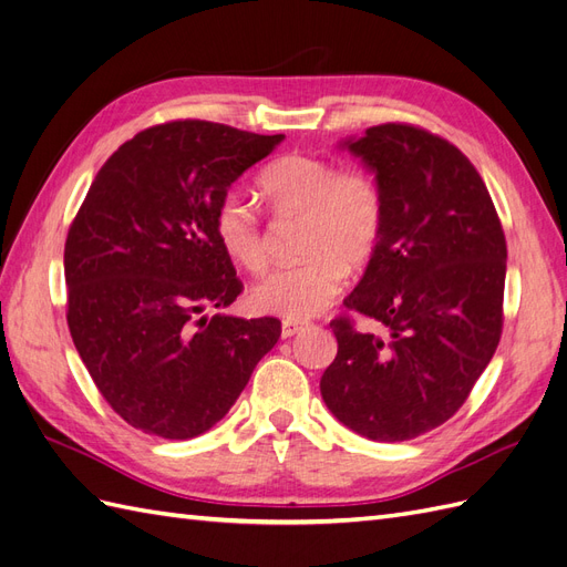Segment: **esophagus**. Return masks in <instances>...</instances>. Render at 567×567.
Here are the masks:
<instances>
[{"instance_id":"34e87169","label":"esophagus","mask_w":567,"mask_h":567,"mask_svg":"<svg viewBox=\"0 0 567 567\" xmlns=\"http://www.w3.org/2000/svg\"><path fill=\"white\" fill-rule=\"evenodd\" d=\"M307 326H310V323L302 321V319H284L281 321V333H284V338H293L300 331H305Z\"/></svg>"}]
</instances>
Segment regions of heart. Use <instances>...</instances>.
I'll list each match as a JSON object with an SVG mask.
<instances>
[{
    "label": "heart",
    "instance_id": "b5f03b06",
    "mask_svg": "<svg viewBox=\"0 0 567 567\" xmlns=\"http://www.w3.org/2000/svg\"><path fill=\"white\" fill-rule=\"evenodd\" d=\"M277 215H302L300 262L271 271L250 290L255 310L286 319L315 317L340 293L350 269L371 262L385 229V205L375 179L362 169L290 153L257 179ZM217 244L250 274L267 267V238L252 203L227 192L213 213Z\"/></svg>",
    "mask_w": 567,
    "mask_h": 567
}]
</instances>
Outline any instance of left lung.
Listing matches in <instances>:
<instances>
[{
  "instance_id": "8db88e82",
  "label": "left lung",
  "mask_w": 567,
  "mask_h": 567,
  "mask_svg": "<svg viewBox=\"0 0 567 567\" xmlns=\"http://www.w3.org/2000/svg\"><path fill=\"white\" fill-rule=\"evenodd\" d=\"M338 146L362 161L385 205L381 246L342 305L383 333L331 321L338 354L319 388L357 435L402 442L452 419L499 346L506 238L454 144L388 123Z\"/></svg>"
}]
</instances>
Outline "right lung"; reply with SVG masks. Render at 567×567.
Here are the masks:
<instances>
[{
  "instance_id": "add662e5",
  "label": "right lung",
  "mask_w": 567,
  "mask_h": 567,
  "mask_svg": "<svg viewBox=\"0 0 567 567\" xmlns=\"http://www.w3.org/2000/svg\"><path fill=\"white\" fill-rule=\"evenodd\" d=\"M284 134L205 120L140 132L99 169L65 238L68 329L136 431L192 440L225 419L281 321L203 315L244 290L213 227L219 198Z\"/></svg>"
}]
</instances>
